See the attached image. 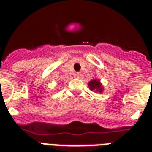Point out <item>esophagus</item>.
Segmentation results:
<instances>
[{"mask_svg":"<svg viewBox=\"0 0 152 152\" xmlns=\"http://www.w3.org/2000/svg\"><path fill=\"white\" fill-rule=\"evenodd\" d=\"M75 77H76V78H80V77H81V74L79 73V72H76V73L75 74Z\"/></svg>","mask_w":152,"mask_h":152,"instance_id":"1","label":"esophagus"}]
</instances>
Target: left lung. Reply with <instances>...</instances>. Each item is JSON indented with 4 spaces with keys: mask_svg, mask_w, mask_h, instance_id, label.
Masks as SVG:
<instances>
[{
    "mask_svg": "<svg viewBox=\"0 0 152 152\" xmlns=\"http://www.w3.org/2000/svg\"><path fill=\"white\" fill-rule=\"evenodd\" d=\"M88 85L89 89L91 91H95L96 92H100V93H102V91H103V86H102L99 80L97 78L91 80L88 83Z\"/></svg>",
    "mask_w": 152,
    "mask_h": 152,
    "instance_id": "left-lung-1",
    "label": "left lung"
}]
</instances>
